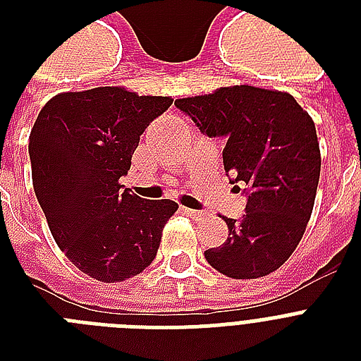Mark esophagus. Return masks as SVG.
Here are the masks:
<instances>
[{
	"label": "esophagus",
	"mask_w": 361,
	"mask_h": 361,
	"mask_svg": "<svg viewBox=\"0 0 361 361\" xmlns=\"http://www.w3.org/2000/svg\"><path fill=\"white\" fill-rule=\"evenodd\" d=\"M183 212H185L187 215H189V217H191V219H195V221H200L204 217V212H200V209H191V208H183Z\"/></svg>",
	"instance_id": "esophagus-1"
}]
</instances>
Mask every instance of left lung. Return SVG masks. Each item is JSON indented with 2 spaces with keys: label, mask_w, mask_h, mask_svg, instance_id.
Returning a JSON list of instances; mask_svg holds the SVG:
<instances>
[{
  "label": "left lung",
  "mask_w": 361,
  "mask_h": 361,
  "mask_svg": "<svg viewBox=\"0 0 361 361\" xmlns=\"http://www.w3.org/2000/svg\"><path fill=\"white\" fill-rule=\"evenodd\" d=\"M174 104L202 133L225 138V170L247 192L243 217H226L228 238L204 257L226 277L269 275L294 252L313 214L320 147L311 116L290 93L245 84Z\"/></svg>",
  "instance_id": "8db88e82"
}]
</instances>
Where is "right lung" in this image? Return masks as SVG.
<instances>
[{
    "instance_id": "right-lung-1",
    "label": "right lung",
    "mask_w": 361,
    "mask_h": 361,
    "mask_svg": "<svg viewBox=\"0 0 361 361\" xmlns=\"http://www.w3.org/2000/svg\"><path fill=\"white\" fill-rule=\"evenodd\" d=\"M170 104L104 86L59 93L37 116L30 135L37 200L59 249L93 279L120 283L144 271L178 209L120 183L140 135Z\"/></svg>"
}]
</instances>
